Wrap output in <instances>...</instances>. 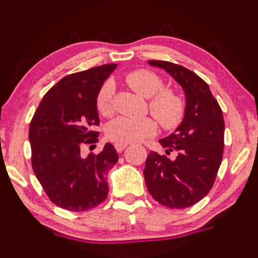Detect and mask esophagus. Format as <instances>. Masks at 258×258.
<instances>
[{
  "instance_id": "1",
  "label": "esophagus",
  "mask_w": 258,
  "mask_h": 258,
  "mask_svg": "<svg viewBox=\"0 0 258 258\" xmlns=\"http://www.w3.org/2000/svg\"><path fill=\"white\" fill-rule=\"evenodd\" d=\"M128 145L129 144H126V142H119V144L114 145V147H116L117 152H123V150H125L128 147Z\"/></svg>"
}]
</instances>
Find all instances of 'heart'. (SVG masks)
Instances as JSON below:
<instances>
[{"label": "heart", "instance_id": "heart-1", "mask_svg": "<svg viewBox=\"0 0 258 258\" xmlns=\"http://www.w3.org/2000/svg\"><path fill=\"white\" fill-rule=\"evenodd\" d=\"M126 84L144 98H150L148 107L164 129H174L182 122L184 101L172 89H163L164 82L150 70H136L125 77ZM114 86L106 82L96 96V107L102 116L113 113ZM157 123L151 117H118L106 126V135L112 141L134 142L156 134Z\"/></svg>", "mask_w": 258, "mask_h": 258}]
</instances>
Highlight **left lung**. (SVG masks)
Wrapping results in <instances>:
<instances>
[{"instance_id":"8db88e82","label":"left lung","mask_w":258,"mask_h":258,"mask_svg":"<svg viewBox=\"0 0 258 258\" xmlns=\"http://www.w3.org/2000/svg\"><path fill=\"white\" fill-rule=\"evenodd\" d=\"M148 63L165 70L182 87L186 108L176 130L159 140L166 154L176 151V158L150 152L144 169L145 181L154 201L164 207L189 208L210 192L222 162V110L207 82L193 71L162 60H150Z\"/></svg>"}]
</instances>
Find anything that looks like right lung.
Returning <instances> with one entry per match:
<instances>
[{
	"label": "right lung",
	"mask_w": 258,
	"mask_h": 258,
	"mask_svg": "<svg viewBox=\"0 0 258 258\" xmlns=\"http://www.w3.org/2000/svg\"><path fill=\"white\" fill-rule=\"evenodd\" d=\"M117 63L65 76L39 102L30 123L32 169L48 198L69 211H86L107 198V172L118 162L106 144L99 154L82 156L98 142L96 96Z\"/></svg>",
	"instance_id": "1"
}]
</instances>
